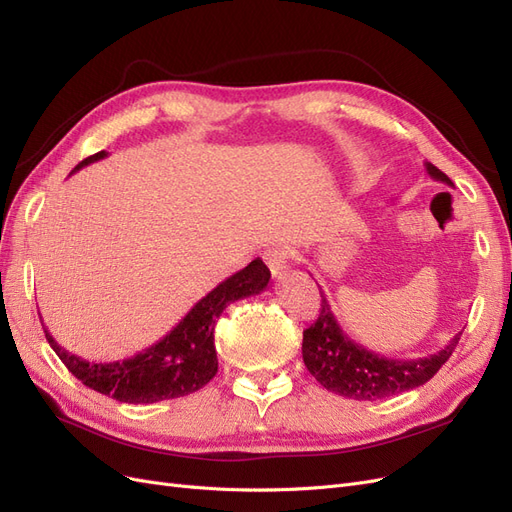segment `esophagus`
<instances>
[{"label":"esophagus","mask_w":512,"mask_h":512,"mask_svg":"<svg viewBox=\"0 0 512 512\" xmlns=\"http://www.w3.org/2000/svg\"><path fill=\"white\" fill-rule=\"evenodd\" d=\"M265 262L269 271L273 273V277H277V280H282V275H286L288 267H290V254L286 247L277 245V247H271V250L265 252Z\"/></svg>","instance_id":"1"}]
</instances>
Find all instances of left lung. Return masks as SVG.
Wrapping results in <instances>:
<instances>
[{
  "mask_svg": "<svg viewBox=\"0 0 512 512\" xmlns=\"http://www.w3.org/2000/svg\"><path fill=\"white\" fill-rule=\"evenodd\" d=\"M425 168L431 179L453 188V181L440 168L431 162H425ZM320 297V316L312 327L303 331V361L309 374L335 395L374 401L416 389L438 374V369L459 344L461 333H457L440 352L423 356V359H386L384 354H376L352 342L339 327L322 288Z\"/></svg>",
  "mask_w": 512,
  "mask_h": 512,
  "instance_id": "1",
  "label": "left lung"
}]
</instances>
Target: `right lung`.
Listing matches in <instances>:
<instances>
[{
	"mask_svg": "<svg viewBox=\"0 0 512 512\" xmlns=\"http://www.w3.org/2000/svg\"><path fill=\"white\" fill-rule=\"evenodd\" d=\"M106 156V151H98L76 164L72 173ZM269 280L271 271L265 262L252 260L200 299L160 342L123 361L89 363L61 348L46 329L44 335L59 359L89 389L123 404H156L203 389L218 374V352L213 344L215 322L230 303L260 294Z\"/></svg>",
	"mask_w": 512,
	"mask_h": 512,
	"instance_id": "1",
	"label": "right lung"
}]
</instances>
